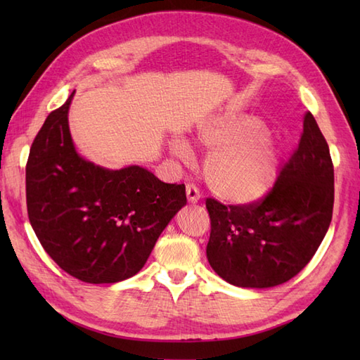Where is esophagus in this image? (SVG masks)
<instances>
[{
	"instance_id": "34e87169",
	"label": "esophagus",
	"mask_w": 360,
	"mask_h": 360,
	"mask_svg": "<svg viewBox=\"0 0 360 360\" xmlns=\"http://www.w3.org/2000/svg\"><path fill=\"white\" fill-rule=\"evenodd\" d=\"M186 193H187V200L188 202H198L201 200V192L200 188H198L195 184H187V188H186Z\"/></svg>"
}]
</instances>
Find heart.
Instances as JSON below:
<instances>
[{
  "label": "heart",
  "instance_id": "1",
  "mask_svg": "<svg viewBox=\"0 0 360 360\" xmlns=\"http://www.w3.org/2000/svg\"><path fill=\"white\" fill-rule=\"evenodd\" d=\"M198 142L209 148L204 174L212 192L232 204H252L269 193L278 170L277 145L262 120L226 112L198 127ZM174 156L188 158L186 141L170 142Z\"/></svg>",
  "mask_w": 360,
  "mask_h": 360
}]
</instances>
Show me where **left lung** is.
I'll return each instance as SVG.
<instances>
[{"mask_svg": "<svg viewBox=\"0 0 360 360\" xmlns=\"http://www.w3.org/2000/svg\"><path fill=\"white\" fill-rule=\"evenodd\" d=\"M334 167L311 112L298 147L263 200L224 205L207 198V259L221 278L240 288H272L300 272L330 227Z\"/></svg>", "mask_w": 360, "mask_h": 360, "instance_id": "left-lung-1", "label": "left lung"}]
</instances>
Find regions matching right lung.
<instances>
[{
  "mask_svg": "<svg viewBox=\"0 0 360 360\" xmlns=\"http://www.w3.org/2000/svg\"><path fill=\"white\" fill-rule=\"evenodd\" d=\"M74 93L44 120L26 164L30 226L65 272L117 283L139 272L172 218L187 204L184 184L147 168L108 170L75 151L68 124Z\"/></svg>",
  "mask_w": 360,
  "mask_h": 360,
  "instance_id": "right-lung-1",
  "label": "right lung"
}]
</instances>
